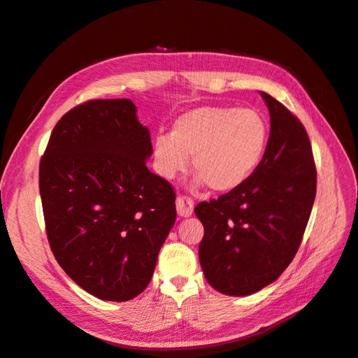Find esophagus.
Segmentation results:
<instances>
[{
	"mask_svg": "<svg viewBox=\"0 0 358 358\" xmlns=\"http://www.w3.org/2000/svg\"><path fill=\"white\" fill-rule=\"evenodd\" d=\"M176 210L178 215L182 216V218H188V216L192 215L194 212V203L188 197H178L176 199Z\"/></svg>",
	"mask_w": 358,
	"mask_h": 358,
	"instance_id": "34e87169",
	"label": "esophagus"
}]
</instances>
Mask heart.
Instances as JSON below:
<instances>
[{"label": "heart", "instance_id": "heart-1", "mask_svg": "<svg viewBox=\"0 0 358 358\" xmlns=\"http://www.w3.org/2000/svg\"><path fill=\"white\" fill-rule=\"evenodd\" d=\"M268 143L266 117L255 109L203 106L180 115L170 136H157L154 166L171 179L191 164L197 185L215 192L241 188L262 164Z\"/></svg>", "mask_w": 358, "mask_h": 358}]
</instances>
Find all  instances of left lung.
Masks as SVG:
<instances>
[{
  "mask_svg": "<svg viewBox=\"0 0 358 358\" xmlns=\"http://www.w3.org/2000/svg\"><path fill=\"white\" fill-rule=\"evenodd\" d=\"M262 164L241 188L194 209L204 227L199 258L206 280L227 296H249L282 275L294 258L317 192L305 127L272 95Z\"/></svg>",
  "mask_w": 358,
  "mask_h": 358,
  "instance_id": "8db88e82",
  "label": "left lung"
}]
</instances>
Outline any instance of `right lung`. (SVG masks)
<instances>
[{"instance_id":"right-lung-1","label":"right lung","mask_w":358,"mask_h":358,"mask_svg":"<svg viewBox=\"0 0 358 358\" xmlns=\"http://www.w3.org/2000/svg\"><path fill=\"white\" fill-rule=\"evenodd\" d=\"M150 155L131 100H91L59 119L40 161L52 252L96 299L137 297L176 221L175 191L149 171Z\"/></svg>"}]
</instances>
